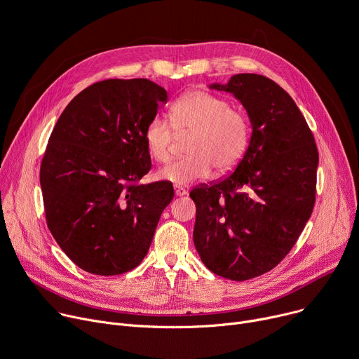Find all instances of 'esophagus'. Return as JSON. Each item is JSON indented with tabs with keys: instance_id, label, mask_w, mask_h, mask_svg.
I'll list each match as a JSON object with an SVG mask.
<instances>
[{
	"instance_id": "esophagus-1",
	"label": "esophagus",
	"mask_w": 359,
	"mask_h": 359,
	"mask_svg": "<svg viewBox=\"0 0 359 359\" xmlns=\"http://www.w3.org/2000/svg\"><path fill=\"white\" fill-rule=\"evenodd\" d=\"M175 193L176 196H184V194H187V190L182 186H175Z\"/></svg>"
}]
</instances>
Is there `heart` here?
Returning a JSON list of instances; mask_svg holds the SVG:
<instances>
[{"label": "heart", "mask_w": 359, "mask_h": 359, "mask_svg": "<svg viewBox=\"0 0 359 359\" xmlns=\"http://www.w3.org/2000/svg\"><path fill=\"white\" fill-rule=\"evenodd\" d=\"M168 117L169 121L153 117L143 132L147 153L158 163L170 157L173 131L176 136L189 135L187 154L158 170L163 180L184 186L208 177L212 168L227 173L239 165L249 147L250 120L224 97L203 90L187 91L172 103Z\"/></svg>", "instance_id": "obj_1"}]
</instances>
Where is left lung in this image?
<instances>
[{
	"label": "left lung",
	"instance_id": "8db88e82",
	"mask_svg": "<svg viewBox=\"0 0 359 359\" xmlns=\"http://www.w3.org/2000/svg\"><path fill=\"white\" fill-rule=\"evenodd\" d=\"M245 106L253 132L236 169L190 191L193 242L213 273L246 280L273 269L309 220L319 154L292 97L260 74H235L224 86Z\"/></svg>",
	"mask_w": 359,
	"mask_h": 359
}]
</instances>
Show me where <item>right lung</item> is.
<instances>
[{
    "mask_svg": "<svg viewBox=\"0 0 359 359\" xmlns=\"http://www.w3.org/2000/svg\"><path fill=\"white\" fill-rule=\"evenodd\" d=\"M166 90L147 79L97 81L64 109L46 147L40 183L47 226L83 271L114 276L140 265L172 182L151 169L143 132Z\"/></svg>",
    "mask_w": 359,
    "mask_h": 359,
    "instance_id": "add662e5",
    "label": "right lung"
}]
</instances>
